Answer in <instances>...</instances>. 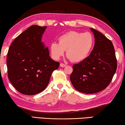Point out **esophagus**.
<instances>
[{
    "mask_svg": "<svg viewBox=\"0 0 125 125\" xmlns=\"http://www.w3.org/2000/svg\"><path fill=\"white\" fill-rule=\"evenodd\" d=\"M60 66H61V67H65L66 66V65L65 64H64V63H60Z\"/></svg>",
    "mask_w": 125,
    "mask_h": 125,
    "instance_id": "34e87169",
    "label": "esophagus"
}]
</instances>
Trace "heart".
<instances>
[{"label": "heart", "instance_id": "1", "mask_svg": "<svg viewBox=\"0 0 125 125\" xmlns=\"http://www.w3.org/2000/svg\"><path fill=\"white\" fill-rule=\"evenodd\" d=\"M58 42L50 45L53 58L58 60L66 50L67 56L71 61L80 62L89 56L93 46L94 38L90 32L71 31L59 36Z\"/></svg>", "mask_w": 125, "mask_h": 125}]
</instances>
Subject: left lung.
<instances>
[{"label":"left lung","mask_w":125,"mask_h":125,"mask_svg":"<svg viewBox=\"0 0 125 125\" xmlns=\"http://www.w3.org/2000/svg\"><path fill=\"white\" fill-rule=\"evenodd\" d=\"M95 36V45L89 56L73 65L70 79L77 91L94 94L107 87L117 69V59L111 40L91 28Z\"/></svg>","instance_id":"1"}]
</instances>
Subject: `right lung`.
Returning a JSON list of instances; mask_svg holds the SVG:
<instances>
[{
    "mask_svg": "<svg viewBox=\"0 0 125 125\" xmlns=\"http://www.w3.org/2000/svg\"><path fill=\"white\" fill-rule=\"evenodd\" d=\"M46 27L30 26L15 39L8 50V77L16 90L24 95L44 91L52 72L59 66L41 41Z\"/></svg>",
    "mask_w": 125,
    "mask_h": 125,
    "instance_id": "obj_1",
    "label": "right lung"
}]
</instances>
